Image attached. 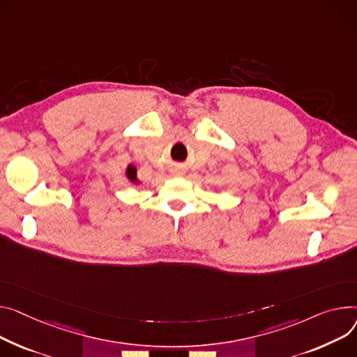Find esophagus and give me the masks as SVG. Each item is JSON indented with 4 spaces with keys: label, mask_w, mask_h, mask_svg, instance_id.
<instances>
[{
    "label": "esophagus",
    "mask_w": 357,
    "mask_h": 357,
    "mask_svg": "<svg viewBox=\"0 0 357 357\" xmlns=\"http://www.w3.org/2000/svg\"><path fill=\"white\" fill-rule=\"evenodd\" d=\"M172 174L176 175V176H181V175H183V169H181V168H178V166H175V168H172Z\"/></svg>",
    "instance_id": "1"
}]
</instances>
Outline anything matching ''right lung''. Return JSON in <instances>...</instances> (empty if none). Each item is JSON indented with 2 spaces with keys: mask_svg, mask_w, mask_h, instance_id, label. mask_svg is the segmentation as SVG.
I'll use <instances>...</instances> for the list:
<instances>
[{
  "mask_svg": "<svg viewBox=\"0 0 357 357\" xmlns=\"http://www.w3.org/2000/svg\"><path fill=\"white\" fill-rule=\"evenodd\" d=\"M125 175H126V178L130 181V182H133V183H136V185H140L142 182L139 181V178H137V169H136V166L133 165V163H129L128 165V168H126V171H125Z\"/></svg>",
  "mask_w": 357,
  "mask_h": 357,
  "instance_id": "add662e5",
  "label": "right lung"
}]
</instances>
